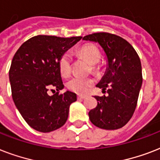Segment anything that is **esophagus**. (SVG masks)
Instances as JSON below:
<instances>
[{"label":"esophagus","instance_id":"34e87169","mask_svg":"<svg viewBox=\"0 0 160 160\" xmlns=\"http://www.w3.org/2000/svg\"><path fill=\"white\" fill-rule=\"evenodd\" d=\"M86 97H87V96H85V95H78V99H79V100H84V99H85Z\"/></svg>","mask_w":160,"mask_h":160}]
</instances>
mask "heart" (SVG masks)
Masks as SVG:
<instances>
[{"label": "heart", "mask_w": 160, "mask_h": 160, "mask_svg": "<svg viewBox=\"0 0 160 160\" xmlns=\"http://www.w3.org/2000/svg\"><path fill=\"white\" fill-rule=\"evenodd\" d=\"M78 55L87 60L91 65H96L100 60V52L99 49L94 45H85L77 51ZM71 55L65 52L60 56L59 60V70L62 76H68L71 70ZM93 69L95 67L93 66ZM93 81L90 78L73 77L67 83V87L73 92L78 94H85L92 86Z\"/></svg>", "instance_id": "obj_1"}]
</instances>
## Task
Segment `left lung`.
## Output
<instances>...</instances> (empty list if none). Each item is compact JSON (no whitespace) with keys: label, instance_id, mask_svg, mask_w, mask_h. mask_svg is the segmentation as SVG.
I'll return each mask as SVG.
<instances>
[{"label":"left lung","instance_id":"left-lung-1","mask_svg":"<svg viewBox=\"0 0 160 160\" xmlns=\"http://www.w3.org/2000/svg\"><path fill=\"white\" fill-rule=\"evenodd\" d=\"M83 40L99 44L107 58L105 75L96 86L109 95L95 96L97 106L89 112L90 121L100 129L122 128L134 114L141 89L139 55L128 41L113 34L94 33Z\"/></svg>","mask_w":160,"mask_h":160}]
</instances>
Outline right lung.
<instances>
[{
    "mask_svg": "<svg viewBox=\"0 0 160 160\" xmlns=\"http://www.w3.org/2000/svg\"><path fill=\"white\" fill-rule=\"evenodd\" d=\"M81 38L40 35L24 42L14 55L9 71L12 99L23 119L37 131L48 133L63 126L70 105L77 100L69 90L59 94L64 89L59 60ZM54 88L58 92L49 96L48 90Z\"/></svg>",
    "mask_w": 160,
    "mask_h": 160,
    "instance_id": "obj_1",
    "label": "right lung"
}]
</instances>
